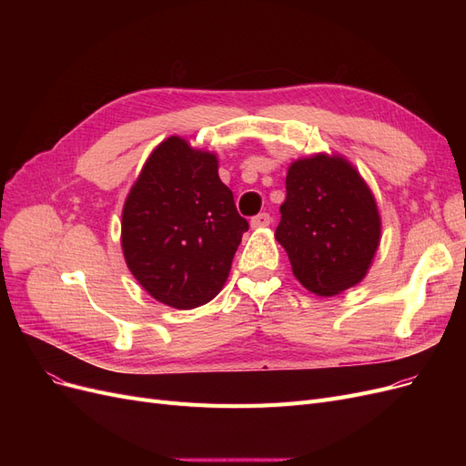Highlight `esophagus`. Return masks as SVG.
Masks as SVG:
<instances>
[{
	"label": "esophagus",
	"instance_id": "34e87169",
	"mask_svg": "<svg viewBox=\"0 0 466 466\" xmlns=\"http://www.w3.org/2000/svg\"><path fill=\"white\" fill-rule=\"evenodd\" d=\"M272 223V218H270V214H258V216H255L250 219V225L255 229H258V228H268V225Z\"/></svg>",
	"mask_w": 466,
	"mask_h": 466
}]
</instances>
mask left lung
<instances>
[{"mask_svg": "<svg viewBox=\"0 0 466 466\" xmlns=\"http://www.w3.org/2000/svg\"><path fill=\"white\" fill-rule=\"evenodd\" d=\"M286 192L276 241L293 276L320 298L360 284L380 241V218L354 165L327 153L298 159L288 168Z\"/></svg>", "mask_w": 466, "mask_h": 466, "instance_id": "left-lung-1", "label": "left lung"}]
</instances>
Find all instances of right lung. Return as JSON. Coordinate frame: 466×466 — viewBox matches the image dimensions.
<instances>
[{"mask_svg":"<svg viewBox=\"0 0 466 466\" xmlns=\"http://www.w3.org/2000/svg\"><path fill=\"white\" fill-rule=\"evenodd\" d=\"M247 229L216 153L171 136L151 151L124 202L120 241L153 299L194 309L221 291Z\"/></svg>","mask_w":466,"mask_h":466,"instance_id":"add662e5","label":"right lung"}]
</instances>
